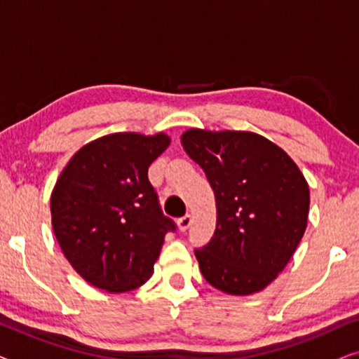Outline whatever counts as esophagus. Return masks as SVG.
I'll use <instances>...</instances> for the list:
<instances>
[{"label":"esophagus","instance_id":"esophagus-1","mask_svg":"<svg viewBox=\"0 0 359 359\" xmlns=\"http://www.w3.org/2000/svg\"><path fill=\"white\" fill-rule=\"evenodd\" d=\"M191 215L189 214H186V215H183V217L181 219H178V229H180V232H186V230H188V227L191 225Z\"/></svg>","mask_w":359,"mask_h":359}]
</instances>
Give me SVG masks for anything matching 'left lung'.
<instances>
[{
  "label": "left lung",
  "mask_w": 359,
  "mask_h": 359,
  "mask_svg": "<svg viewBox=\"0 0 359 359\" xmlns=\"http://www.w3.org/2000/svg\"><path fill=\"white\" fill-rule=\"evenodd\" d=\"M181 145L204 170L217 208L214 237L194 252L201 273L230 296L263 291L306 232L311 193L302 171L255 132L189 129Z\"/></svg>",
  "instance_id": "obj_1"
}]
</instances>
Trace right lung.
Listing matches in <instances>:
<instances>
[{"instance_id":"right-lung-1","label":"right lung","mask_w":359,"mask_h":359,"mask_svg":"<svg viewBox=\"0 0 359 359\" xmlns=\"http://www.w3.org/2000/svg\"><path fill=\"white\" fill-rule=\"evenodd\" d=\"M163 132H116L83 145L50 196L52 227L73 269L106 292L140 287L173 220L161 212L149 166L168 149Z\"/></svg>"}]
</instances>
